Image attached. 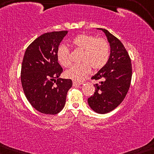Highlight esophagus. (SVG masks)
<instances>
[{
	"mask_svg": "<svg viewBox=\"0 0 154 154\" xmlns=\"http://www.w3.org/2000/svg\"><path fill=\"white\" fill-rule=\"evenodd\" d=\"M81 84V83H78V82L73 81V85L75 86V87H76V86H79Z\"/></svg>",
	"mask_w": 154,
	"mask_h": 154,
	"instance_id": "34e87169",
	"label": "esophagus"
}]
</instances>
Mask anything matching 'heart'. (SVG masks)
Listing matches in <instances>:
<instances>
[{
    "label": "heart",
    "instance_id": "1",
    "mask_svg": "<svg viewBox=\"0 0 154 154\" xmlns=\"http://www.w3.org/2000/svg\"><path fill=\"white\" fill-rule=\"evenodd\" d=\"M71 43L75 50L83 51L80 58V62L82 63L65 72L67 79L75 82L83 81L90 73L91 68L94 71L100 70L108 62L110 46L104 38H97L94 35L83 33L75 36ZM57 57L64 67L68 68L72 64L70 51L66 45H62L58 48Z\"/></svg>",
    "mask_w": 154,
    "mask_h": 154
}]
</instances>
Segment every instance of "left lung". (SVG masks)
Masks as SVG:
<instances>
[{
	"instance_id": "left-lung-1",
	"label": "left lung",
	"mask_w": 154,
	"mask_h": 154,
	"mask_svg": "<svg viewBox=\"0 0 154 154\" xmlns=\"http://www.w3.org/2000/svg\"><path fill=\"white\" fill-rule=\"evenodd\" d=\"M105 33L111 48L106 65L91 78L99 81L94 94L88 98L90 108L96 113L104 114L113 111L123 102L130 88L132 64L123 43L104 29H97Z\"/></svg>"
}]
</instances>
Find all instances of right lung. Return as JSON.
Segmentation results:
<instances>
[{
	"mask_svg": "<svg viewBox=\"0 0 154 154\" xmlns=\"http://www.w3.org/2000/svg\"><path fill=\"white\" fill-rule=\"evenodd\" d=\"M67 31L45 33L26 48L21 69V81L25 96L33 108L45 114L60 112L66 103L71 79L59 78L63 69L57 51Z\"/></svg>",
	"mask_w": 154,
	"mask_h": 154,
	"instance_id": "1",
	"label": "right lung"
}]
</instances>
